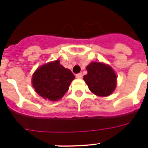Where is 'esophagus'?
<instances>
[{
  "label": "esophagus",
  "instance_id": "esophagus-1",
  "mask_svg": "<svg viewBox=\"0 0 148 148\" xmlns=\"http://www.w3.org/2000/svg\"><path fill=\"white\" fill-rule=\"evenodd\" d=\"M82 77H83V74H82V73H79V74H76L77 78H82Z\"/></svg>",
  "mask_w": 148,
  "mask_h": 148
}]
</instances>
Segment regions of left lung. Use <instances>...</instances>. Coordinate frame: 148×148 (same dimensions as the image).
Returning a JSON list of instances; mask_svg holds the SVG:
<instances>
[{"label": "left lung", "instance_id": "obj_1", "mask_svg": "<svg viewBox=\"0 0 148 148\" xmlns=\"http://www.w3.org/2000/svg\"><path fill=\"white\" fill-rule=\"evenodd\" d=\"M88 74L84 80L95 95L106 97L112 94L116 88L117 76L110 66L100 62H92L87 67Z\"/></svg>", "mask_w": 148, "mask_h": 148}]
</instances>
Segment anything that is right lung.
<instances>
[{"label":"right lung","mask_w":148,"mask_h":148,"mask_svg":"<svg viewBox=\"0 0 148 148\" xmlns=\"http://www.w3.org/2000/svg\"><path fill=\"white\" fill-rule=\"evenodd\" d=\"M74 79L72 72L58 60L39 67L34 74L32 84L40 96L49 101H58L68 90Z\"/></svg>","instance_id":"add662e5"}]
</instances>
